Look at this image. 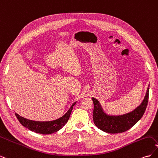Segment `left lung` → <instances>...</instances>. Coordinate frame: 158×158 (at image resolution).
Listing matches in <instances>:
<instances>
[{
	"label": "left lung",
	"mask_w": 158,
	"mask_h": 158,
	"mask_svg": "<svg viewBox=\"0 0 158 158\" xmlns=\"http://www.w3.org/2000/svg\"><path fill=\"white\" fill-rule=\"evenodd\" d=\"M150 86V85H148ZM149 98V87L148 88L145 97L139 106L132 111L122 115H109L103 111L98 99L92 98L94 103L93 119L98 128L104 132L111 134L124 132L132 128L140 120L144 114Z\"/></svg>",
	"instance_id": "1"
}]
</instances>
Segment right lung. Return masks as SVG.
<instances>
[{
	"label": "right lung",
	"mask_w": 158,
	"mask_h": 158,
	"mask_svg": "<svg viewBox=\"0 0 158 158\" xmlns=\"http://www.w3.org/2000/svg\"><path fill=\"white\" fill-rule=\"evenodd\" d=\"M76 102H74L69 111L66 112L63 117L51 121H35L23 118L15 113L16 116L22 125L29 130L36 133L43 134V135H50V134L59 131L63 128L65 124L68 122L72 110Z\"/></svg>",
	"instance_id": "obj_1"
}]
</instances>
